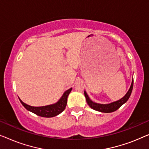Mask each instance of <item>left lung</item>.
Segmentation results:
<instances>
[{
	"label": "left lung",
	"instance_id": "8db88e82",
	"mask_svg": "<svg viewBox=\"0 0 149 149\" xmlns=\"http://www.w3.org/2000/svg\"><path fill=\"white\" fill-rule=\"evenodd\" d=\"M133 84H134V79H132V81L130 88L129 91H127V93L125 94V95L123 96V98H121V99H119L117 101L111 102L109 104H99L96 103L90 99L89 96H88L86 92L84 91V95L86 97V100L88 105L94 110L102 112V113H111L115 111L118 109L120 107L125 103V102H127V100H128L130 96L131 95L132 91L133 89Z\"/></svg>",
	"mask_w": 149,
	"mask_h": 149
}]
</instances>
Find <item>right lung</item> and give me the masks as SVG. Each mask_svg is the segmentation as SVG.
<instances>
[{
  "label": "right lung",
  "mask_w": 149,
  "mask_h": 149,
  "mask_svg": "<svg viewBox=\"0 0 149 149\" xmlns=\"http://www.w3.org/2000/svg\"><path fill=\"white\" fill-rule=\"evenodd\" d=\"M72 90V88H71L65 92L63 95L61 96V98L58 100L57 102L47 106L32 107L24 103L19 98V99L21 103L23 104V106L27 110H28L29 111L32 112L38 116H41L43 117H52L56 116L57 115L60 114L62 111H63L67 105L68 96L70 95Z\"/></svg>",
  "instance_id": "1"
}]
</instances>
